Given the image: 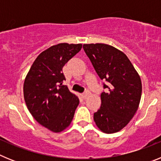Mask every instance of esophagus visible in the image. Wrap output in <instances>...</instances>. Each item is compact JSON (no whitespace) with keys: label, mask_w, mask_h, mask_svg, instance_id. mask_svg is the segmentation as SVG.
I'll list each match as a JSON object with an SVG mask.
<instances>
[{"label":"esophagus","mask_w":161,"mask_h":161,"mask_svg":"<svg viewBox=\"0 0 161 161\" xmlns=\"http://www.w3.org/2000/svg\"><path fill=\"white\" fill-rule=\"evenodd\" d=\"M89 95H90V93H89V91H86V92H85V93H82L81 96H82V97L84 98V99H86V98H87L89 96Z\"/></svg>","instance_id":"obj_1"}]
</instances>
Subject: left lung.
<instances>
[{
  "label": "left lung",
  "mask_w": 161,
  "mask_h": 161,
  "mask_svg": "<svg viewBox=\"0 0 161 161\" xmlns=\"http://www.w3.org/2000/svg\"><path fill=\"white\" fill-rule=\"evenodd\" d=\"M83 48L99 77L106 81L100 109L93 114L97 126L112 134L124 128L139 108L141 79L123 52L105 43L84 44Z\"/></svg>",
  "instance_id": "left-lung-1"
}]
</instances>
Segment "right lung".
<instances>
[{"label":"right lung","mask_w":161,"mask_h":161,"mask_svg":"<svg viewBox=\"0 0 161 161\" xmlns=\"http://www.w3.org/2000/svg\"><path fill=\"white\" fill-rule=\"evenodd\" d=\"M82 44L66 42L43 51L34 61L23 85L25 102L34 119L55 133L72 123L79 98L66 85L63 67L81 50Z\"/></svg>","instance_id":"1"}]
</instances>
